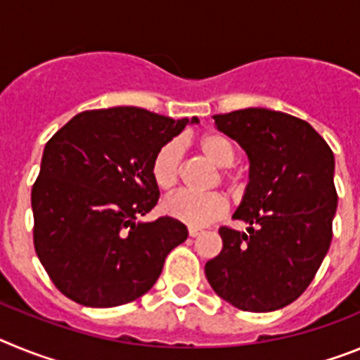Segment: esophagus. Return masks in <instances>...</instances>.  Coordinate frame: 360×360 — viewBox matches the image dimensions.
<instances>
[{"label":"esophagus","instance_id":"esophagus-1","mask_svg":"<svg viewBox=\"0 0 360 360\" xmlns=\"http://www.w3.org/2000/svg\"><path fill=\"white\" fill-rule=\"evenodd\" d=\"M202 234V229H196V227H189V236L191 238H196Z\"/></svg>","mask_w":360,"mask_h":360}]
</instances>
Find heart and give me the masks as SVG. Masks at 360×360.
<instances>
[{"mask_svg":"<svg viewBox=\"0 0 360 360\" xmlns=\"http://www.w3.org/2000/svg\"><path fill=\"white\" fill-rule=\"evenodd\" d=\"M196 148L216 167H229L236 157L232 142L221 133H203L196 141ZM180 169H182V148L176 141L167 142L158 149L151 162L153 180L162 191H171L178 184ZM162 207L165 214L182 224L191 227H203L221 218L227 212L229 202L221 193L195 195L189 191H182L169 196Z\"/></svg>","mask_w":360,"mask_h":360,"instance_id":"obj_1","label":"heart"}]
</instances>
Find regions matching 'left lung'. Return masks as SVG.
I'll use <instances>...</instances> for the list:
<instances>
[{
  "mask_svg": "<svg viewBox=\"0 0 360 360\" xmlns=\"http://www.w3.org/2000/svg\"><path fill=\"white\" fill-rule=\"evenodd\" d=\"M212 119L249 158V184L232 214L249 227L219 229L224 249L205 263V278L240 310H279L307 290L330 249L333 153L307 120L283 111L245 108Z\"/></svg>",
  "mask_w": 360,
  "mask_h": 360,
  "instance_id": "left-lung-1",
  "label": "left lung"
}]
</instances>
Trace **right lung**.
I'll return each mask as SVG.
<instances>
[{"label":"right lung","instance_id":"obj_1","mask_svg":"<svg viewBox=\"0 0 360 360\" xmlns=\"http://www.w3.org/2000/svg\"><path fill=\"white\" fill-rule=\"evenodd\" d=\"M198 119L142 108L82 111L46 142L32 187L34 245L59 290L75 303L111 308L135 301L160 278L187 227L160 216L151 162Z\"/></svg>","mask_w":360,"mask_h":360}]
</instances>
